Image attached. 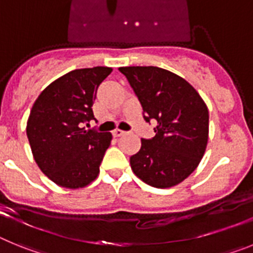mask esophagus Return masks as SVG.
<instances>
[{
	"mask_svg": "<svg viewBox=\"0 0 253 253\" xmlns=\"http://www.w3.org/2000/svg\"><path fill=\"white\" fill-rule=\"evenodd\" d=\"M124 134H126V131L120 130V129H115V130L113 131L114 137H122V135H124Z\"/></svg>",
	"mask_w": 253,
	"mask_h": 253,
	"instance_id": "esophagus-1",
	"label": "esophagus"
}]
</instances>
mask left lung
<instances>
[{"mask_svg": "<svg viewBox=\"0 0 253 253\" xmlns=\"http://www.w3.org/2000/svg\"><path fill=\"white\" fill-rule=\"evenodd\" d=\"M143 107L144 120L154 119L152 139H142L130 157L133 172L158 189L175 186L202 161L209 135V111L187 81L160 67H120Z\"/></svg>", "mask_w": 253, "mask_h": 253, "instance_id": "8db88e82", "label": "left lung"}]
</instances>
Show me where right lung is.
<instances>
[{"instance_id":"obj_1","label":"right lung","mask_w":253,"mask_h":253,"mask_svg":"<svg viewBox=\"0 0 253 253\" xmlns=\"http://www.w3.org/2000/svg\"><path fill=\"white\" fill-rule=\"evenodd\" d=\"M109 67L75 69L51 82L31 107L26 134L44 175L66 189L91 184L113 139L111 133L84 129L95 119L93 100Z\"/></svg>"}]
</instances>
